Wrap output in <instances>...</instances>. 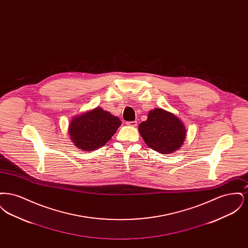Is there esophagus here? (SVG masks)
Wrapping results in <instances>:
<instances>
[{"label": "esophagus", "instance_id": "1", "mask_svg": "<svg viewBox=\"0 0 248 248\" xmlns=\"http://www.w3.org/2000/svg\"><path fill=\"white\" fill-rule=\"evenodd\" d=\"M126 124L130 126H137L138 125V122L137 121H132V122H126Z\"/></svg>", "mask_w": 248, "mask_h": 248}]
</instances>
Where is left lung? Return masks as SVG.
Masks as SVG:
<instances>
[{
  "mask_svg": "<svg viewBox=\"0 0 248 248\" xmlns=\"http://www.w3.org/2000/svg\"><path fill=\"white\" fill-rule=\"evenodd\" d=\"M139 131L150 148L163 154H172L178 150L186 137L181 121L162 108L150 111L147 121L140 124Z\"/></svg>",
  "mask_w": 248,
  "mask_h": 248,
  "instance_id": "obj_1",
  "label": "left lung"
}]
</instances>
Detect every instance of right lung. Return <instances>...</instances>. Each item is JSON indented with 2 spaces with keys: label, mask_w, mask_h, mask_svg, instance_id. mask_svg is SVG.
Segmentation results:
<instances>
[{
  "label": "right lung",
  "mask_w": 248,
  "mask_h": 248,
  "mask_svg": "<svg viewBox=\"0 0 248 248\" xmlns=\"http://www.w3.org/2000/svg\"><path fill=\"white\" fill-rule=\"evenodd\" d=\"M122 122L101 108H95L72 120L69 134L73 143L83 151H94L105 145Z\"/></svg>",
  "instance_id": "1"
}]
</instances>
